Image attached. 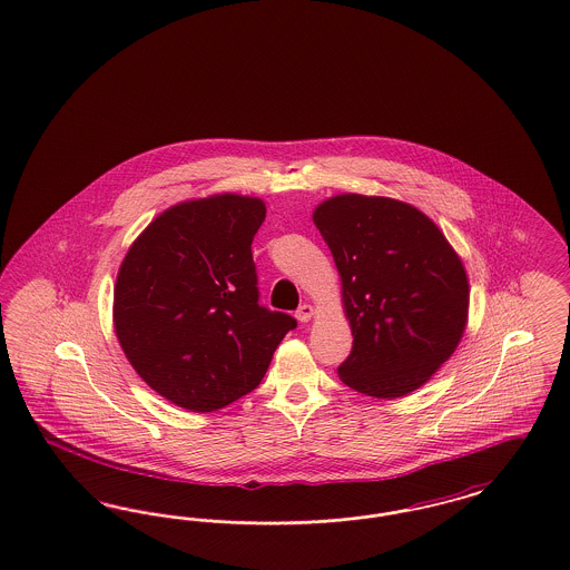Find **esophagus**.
I'll return each instance as SVG.
<instances>
[{
	"instance_id": "esophagus-1",
	"label": "esophagus",
	"mask_w": 570,
	"mask_h": 570,
	"mask_svg": "<svg viewBox=\"0 0 570 570\" xmlns=\"http://www.w3.org/2000/svg\"><path fill=\"white\" fill-rule=\"evenodd\" d=\"M312 316H314V307L312 305H301L298 309H296L295 318L298 320V322H309L312 320Z\"/></svg>"
}]
</instances>
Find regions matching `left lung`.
Masks as SVG:
<instances>
[{
	"mask_svg": "<svg viewBox=\"0 0 570 570\" xmlns=\"http://www.w3.org/2000/svg\"><path fill=\"white\" fill-rule=\"evenodd\" d=\"M314 225L342 275L354 337L340 380L375 399L426 384L469 316L466 272L445 235L413 205L354 193L322 202Z\"/></svg>",
	"mask_w": 570,
	"mask_h": 570,
	"instance_id": "left-lung-1",
	"label": "left lung"
}]
</instances>
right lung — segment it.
I'll list each match as a JSON object with an SVG mask.
<instances>
[{
  "mask_svg": "<svg viewBox=\"0 0 570 570\" xmlns=\"http://www.w3.org/2000/svg\"><path fill=\"white\" fill-rule=\"evenodd\" d=\"M256 197L212 195L165 209L127 252L115 331L137 375L188 411L223 410L265 377L296 320L258 305Z\"/></svg>",
  "mask_w": 570,
  "mask_h": 570,
  "instance_id": "right-lung-1",
  "label": "right lung"
}]
</instances>
